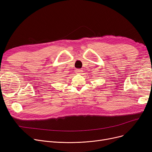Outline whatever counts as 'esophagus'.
Instances as JSON below:
<instances>
[{"label":"esophagus","instance_id":"1","mask_svg":"<svg viewBox=\"0 0 152 152\" xmlns=\"http://www.w3.org/2000/svg\"><path fill=\"white\" fill-rule=\"evenodd\" d=\"M82 71H83V70L81 69H76V72L77 74H81L82 73Z\"/></svg>","mask_w":152,"mask_h":152}]
</instances>
